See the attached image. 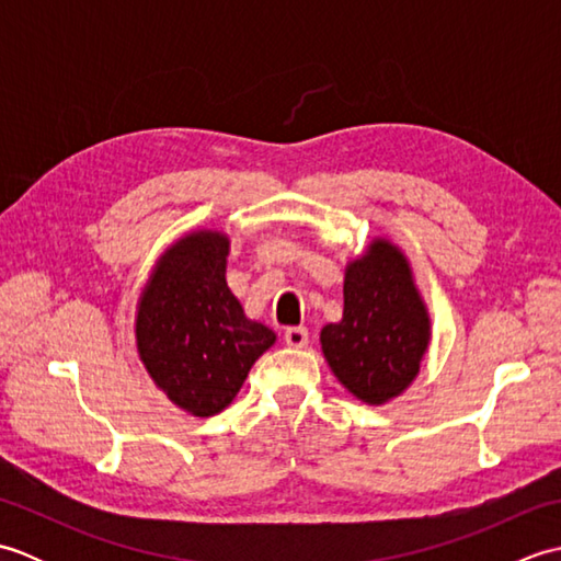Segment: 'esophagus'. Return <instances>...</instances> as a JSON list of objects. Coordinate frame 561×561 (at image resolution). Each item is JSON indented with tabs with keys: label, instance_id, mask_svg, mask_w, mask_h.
I'll return each mask as SVG.
<instances>
[{
	"label": "esophagus",
	"instance_id": "1",
	"mask_svg": "<svg viewBox=\"0 0 561 561\" xmlns=\"http://www.w3.org/2000/svg\"><path fill=\"white\" fill-rule=\"evenodd\" d=\"M284 342H287V347L301 350L308 344V330L306 328H287L284 330Z\"/></svg>",
	"mask_w": 561,
	"mask_h": 561
}]
</instances>
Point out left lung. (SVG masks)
Wrapping results in <instances>:
<instances>
[{
	"label": "left lung",
	"instance_id": "1",
	"mask_svg": "<svg viewBox=\"0 0 561 561\" xmlns=\"http://www.w3.org/2000/svg\"><path fill=\"white\" fill-rule=\"evenodd\" d=\"M428 316L408 260L378 238L344 274V313L320 332L323 354L352 396L383 404L420 374Z\"/></svg>",
	"mask_w": 561,
	"mask_h": 561
}]
</instances>
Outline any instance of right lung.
I'll use <instances>...</instances> for the list:
<instances>
[{
	"mask_svg": "<svg viewBox=\"0 0 561 561\" xmlns=\"http://www.w3.org/2000/svg\"><path fill=\"white\" fill-rule=\"evenodd\" d=\"M229 238L197 231L159 260L137 311V350L178 408L211 416L229 408L274 332L248 320L226 287Z\"/></svg>",
	"mask_w": 561,
	"mask_h": 561,
	"instance_id": "1",
	"label": "right lung"
}]
</instances>
